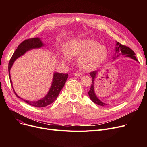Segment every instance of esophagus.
Returning <instances> with one entry per match:
<instances>
[{
  "mask_svg": "<svg viewBox=\"0 0 147 147\" xmlns=\"http://www.w3.org/2000/svg\"><path fill=\"white\" fill-rule=\"evenodd\" d=\"M75 76H78V77H82L83 75H82V73H80V72H76V73H74V74Z\"/></svg>",
  "mask_w": 147,
  "mask_h": 147,
  "instance_id": "34e87169",
  "label": "esophagus"
}]
</instances>
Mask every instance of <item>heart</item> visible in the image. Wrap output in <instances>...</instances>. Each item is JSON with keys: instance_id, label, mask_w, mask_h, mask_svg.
<instances>
[{"instance_id": "1", "label": "heart", "mask_w": 147, "mask_h": 147, "mask_svg": "<svg viewBox=\"0 0 147 147\" xmlns=\"http://www.w3.org/2000/svg\"><path fill=\"white\" fill-rule=\"evenodd\" d=\"M107 57V49L105 46L94 40L85 38L69 42L61 58L68 63L70 58L79 57V64L81 68L86 71H91L104 62Z\"/></svg>"}]
</instances>
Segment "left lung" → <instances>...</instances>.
Segmentation results:
<instances>
[{
    "mask_svg": "<svg viewBox=\"0 0 147 147\" xmlns=\"http://www.w3.org/2000/svg\"><path fill=\"white\" fill-rule=\"evenodd\" d=\"M116 45H117V47L115 48V52H116V53L120 52H121L122 55H126V57H130L132 59H134V60H136L138 61V59H136V58L135 57V52L130 48H129L128 46L121 45L119 42H117ZM120 54V53H119V55ZM119 55H118L117 57ZM114 58H115L114 57ZM97 73H98V71H92V72L89 73L90 75L91 76L92 78V82L91 84L90 89L89 91L88 92V94H89L90 99L92 100V101H93L94 103H95L99 105L104 106L107 104L100 101V100L96 96V95L95 94V92H94V81L95 80V78H96V76L97 74Z\"/></svg>",
    "mask_w": 147,
    "mask_h": 147,
    "instance_id": "obj_1",
    "label": "left lung"
}]
</instances>
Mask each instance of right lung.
I'll list each match as a JSON object with an SVG mask.
<instances>
[{
    "instance_id": "right-lung-1",
    "label": "right lung",
    "mask_w": 147,
    "mask_h": 147,
    "mask_svg": "<svg viewBox=\"0 0 147 147\" xmlns=\"http://www.w3.org/2000/svg\"><path fill=\"white\" fill-rule=\"evenodd\" d=\"M42 46H43V44L42 42L40 40V38H39L38 37L29 38V39L25 40L24 41H23L18 45L17 49L15 50V51L14 52L13 54L12 55L8 65L9 79H10L11 84L12 85L13 90V88L12 86V83L11 79L10 70L14 63V61L21 55H24L27 51L33 48H40ZM68 74H63V73H54L52 85L48 92V94L46 95L43 98L38 100L37 101H27V100L23 99L21 98L20 96H18L13 90L14 93L15 95H16L18 98L23 100V101L26 102V103L28 104L29 105L36 107H45L53 103L55 101V99L58 97L60 91L63 88L64 84L65 83V82L68 78Z\"/></svg>"
}]
</instances>
